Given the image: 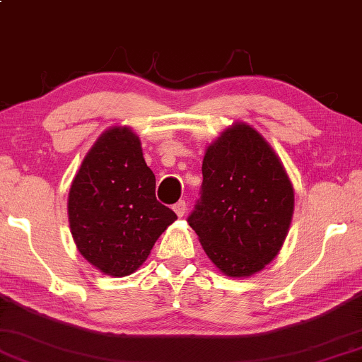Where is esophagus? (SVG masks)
<instances>
[{"instance_id":"esophagus-1","label":"esophagus","mask_w":362,"mask_h":362,"mask_svg":"<svg viewBox=\"0 0 362 362\" xmlns=\"http://www.w3.org/2000/svg\"><path fill=\"white\" fill-rule=\"evenodd\" d=\"M173 211H175L178 216H184L185 211H187V204H185V202L184 200L177 202V204L173 205Z\"/></svg>"}]
</instances>
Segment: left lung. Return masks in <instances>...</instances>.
I'll return each instance as SVG.
<instances>
[{
    "mask_svg": "<svg viewBox=\"0 0 362 362\" xmlns=\"http://www.w3.org/2000/svg\"><path fill=\"white\" fill-rule=\"evenodd\" d=\"M200 199L189 218L206 257L231 278L276 257L290 230L295 190L269 144L237 122L206 147Z\"/></svg>",
    "mask_w": 362,
    "mask_h": 362,
    "instance_id": "obj_1",
    "label": "left lung"
}]
</instances>
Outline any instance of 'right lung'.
Here are the masks:
<instances>
[{
	"instance_id": "right-lung-1",
	"label": "right lung",
	"mask_w": 362,
	"mask_h": 362,
	"mask_svg": "<svg viewBox=\"0 0 362 362\" xmlns=\"http://www.w3.org/2000/svg\"><path fill=\"white\" fill-rule=\"evenodd\" d=\"M79 253L110 276H127L146 262L177 215L156 199V175L129 127H110L84 157L67 200Z\"/></svg>"
}]
</instances>
